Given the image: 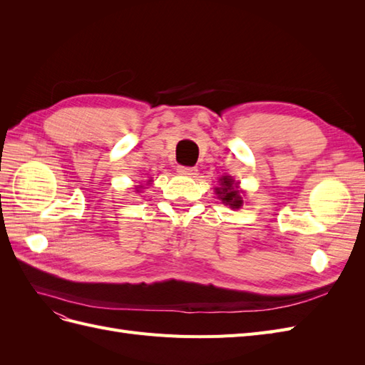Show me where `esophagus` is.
Returning a JSON list of instances; mask_svg holds the SVG:
<instances>
[{"label": "esophagus", "instance_id": "34e87169", "mask_svg": "<svg viewBox=\"0 0 365 365\" xmlns=\"http://www.w3.org/2000/svg\"><path fill=\"white\" fill-rule=\"evenodd\" d=\"M176 172L181 173V175H190V176H193V175H196L197 169L196 168H187V165H178V168H176Z\"/></svg>", "mask_w": 365, "mask_h": 365}]
</instances>
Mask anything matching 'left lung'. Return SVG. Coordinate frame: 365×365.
<instances>
[{
    "label": "left lung",
    "instance_id": "8db88e82",
    "mask_svg": "<svg viewBox=\"0 0 365 365\" xmlns=\"http://www.w3.org/2000/svg\"><path fill=\"white\" fill-rule=\"evenodd\" d=\"M219 182V187H216L219 200L231 208H240L244 200H242V192L239 190V182H236L231 176H222Z\"/></svg>",
    "mask_w": 365,
    "mask_h": 365
}]
</instances>
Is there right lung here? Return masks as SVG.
<instances>
[{
    "label": "right lung",
    "mask_w": 365,
    "mask_h": 365,
    "mask_svg": "<svg viewBox=\"0 0 365 365\" xmlns=\"http://www.w3.org/2000/svg\"><path fill=\"white\" fill-rule=\"evenodd\" d=\"M137 192H138V190H137Z\"/></svg>",
    "instance_id": "1"
}]
</instances>
